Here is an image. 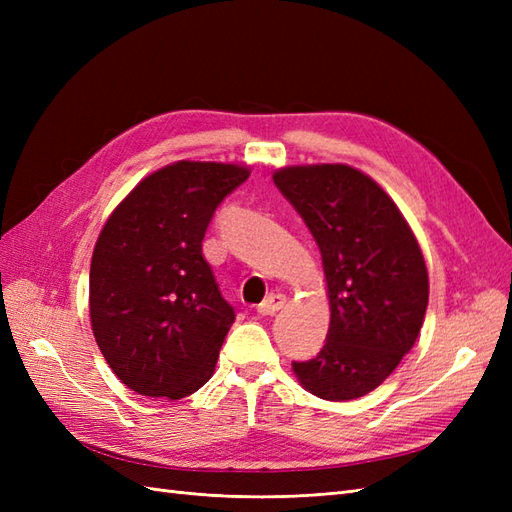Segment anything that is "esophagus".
I'll use <instances>...</instances> for the list:
<instances>
[{
	"instance_id": "esophagus-1",
	"label": "esophagus",
	"mask_w": 512,
	"mask_h": 512,
	"mask_svg": "<svg viewBox=\"0 0 512 512\" xmlns=\"http://www.w3.org/2000/svg\"><path fill=\"white\" fill-rule=\"evenodd\" d=\"M284 305H286V297H284V294L271 292L269 297L258 305V314H262V316H273L275 312H280V309H282Z\"/></svg>"
}]
</instances>
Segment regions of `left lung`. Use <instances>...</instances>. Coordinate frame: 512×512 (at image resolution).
<instances>
[{"mask_svg":"<svg viewBox=\"0 0 512 512\" xmlns=\"http://www.w3.org/2000/svg\"><path fill=\"white\" fill-rule=\"evenodd\" d=\"M322 256L331 322L316 359L292 363L320 399L363 397L416 342L429 301L427 265L410 224L380 185L348 164H299L273 173Z\"/></svg>","mask_w":512,"mask_h":512,"instance_id":"left-lung-1","label":"left lung"}]
</instances>
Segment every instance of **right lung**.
<instances>
[{
	"mask_svg": "<svg viewBox=\"0 0 512 512\" xmlns=\"http://www.w3.org/2000/svg\"><path fill=\"white\" fill-rule=\"evenodd\" d=\"M250 166L179 160L138 181L91 256L89 318L113 374L147 397L209 382L235 312L203 256L213 211Z\"/></svg>",
	"mask_w": 512,
	"mask_h": 512,
	"instance_id": "right-lung-1",
	"label": "right lung"
}]
</instances>
